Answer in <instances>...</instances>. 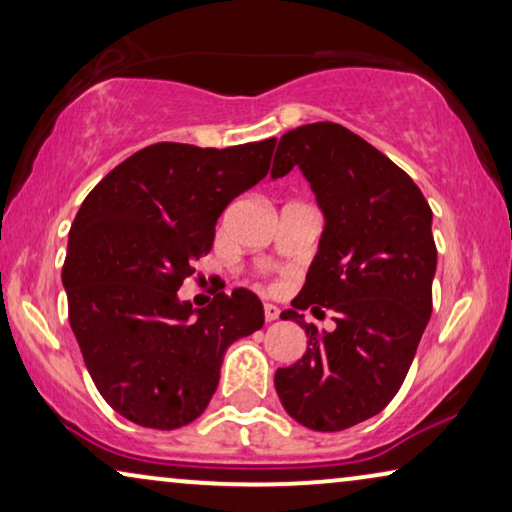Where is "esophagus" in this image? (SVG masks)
Masks as SVG:
<instances>
[{
    "label": "esophagus",
    "mask_w": 512,
    "mask_h": 512,
    "mask_svg": "<svg viewBox=\"0 0 512 512\" xmlns=\"http://www.w3.org/2000/svg\"><path fill=\"white\" fill-rule=\"evenodd\" d=\"M263 314H265V321H275V319H279V307L272 305V303H265Z\"/></svg>",
    "instance_id": "esophagus-1"
}]
</instances>
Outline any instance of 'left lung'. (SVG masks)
<instances>
[{
	"label": "left lung",
	"instance_id": "left-lung-1",
	"mask_svg": "<svg viewBox=\"0 0 512 512\" xmlns=\"http://www.w3.org/2000/svg\"><path fill=\"white\" fill-rule=\"evenodd\" d=\"M303 172L324 212L319 251L293 298L307 352L275 373L284 410L312 431H342L387 408L431 319L436 242L431 207L401 167L338 123L279 139L272 179ZM336 312V331L305 325L300 309Z\"/></svg>",
	"mask_w": 512,
	"mask_h": 512
}]
</instances>
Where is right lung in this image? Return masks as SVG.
Wrapping results in <instances>:
<instances>
[{
	"instance_id": "obj_1",
	"label": "right lung",
	"mask_w": 512,
	"mask_h": 512,
	"mask_svg": "<svg viewBox=\"0 0 512 512\" xmlns=\"http://www.w3.org/2000/svg\"><path fill=\"white\" fill-rule=\"evenodd\" d=\"M275 144H151L83 200L62 265L69 326L97 391L130 422L172 431L198 419L226 349L263 326L247 289L202 310L177 291L212 249L223 209L268 174Z\"/></svg>"
}]
</instances>
